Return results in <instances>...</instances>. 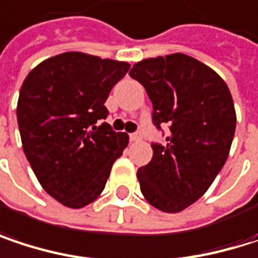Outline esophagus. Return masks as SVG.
I'll list each match as a JSON object with an SVG mask.
<instances>
[{
  "label": "esophagus",
  "mask_w": 258,
  "mask_h": 258,
  "mask_svg": "<svg viewBox=\"0 0 258 258\" xmlns=\"http://www.w3.org/2000/svg\"><path fill=\"white\" fill-rule=\"evenodd\" d=\"M142 139V133L140 131H136V133H131L130 134V140L131 142H137V140H140Z\"/></svg>",
  "instance_id": "esophagus-1"
}]
</instances>
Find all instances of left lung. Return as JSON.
Listing matches in <instances>:
<instances>
[{
	"instance_id": "left-lung-1",
	"label": "left lung",
	"mask_w": 258,
	"mask_h": 258,
	"mask_svg": "<svg viewBox=\"0 0 258 258\" xmlns=\"http://www.w3.org/2000/svg\"><path fill=\"white\" fill-rule=\"evenodd\" d=\"M130 76L148 92L152 124L169 125L164 145L137 170L140 191L154 208L180 212L197 202L221 172L232 146L236 112L226 82L183 55L143 59Z\"/></svg>"
}]
</instances>
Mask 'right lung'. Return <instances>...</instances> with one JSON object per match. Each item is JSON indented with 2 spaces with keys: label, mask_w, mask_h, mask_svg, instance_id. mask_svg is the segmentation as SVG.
Returning <instances> with one entry per match:
<instances>
[{
  "label": "right lung",
  "mask_w": 258,
  "mask_h": 258,
  "mask_svg": "<svg viewBox=\"0 0 258 258\" xmlns=\"http://www.w3.org/2000/svg\"><path fill=\"white\" fill-rule=\"evenodd\" d=\"M128 62L66 52L40 62L24 80L18 101L22 146L44 191L79 209L104 189L128 143L107 122L104 103Z\"/></svg>",
  "instance_id": "1"
}]
</instances>
